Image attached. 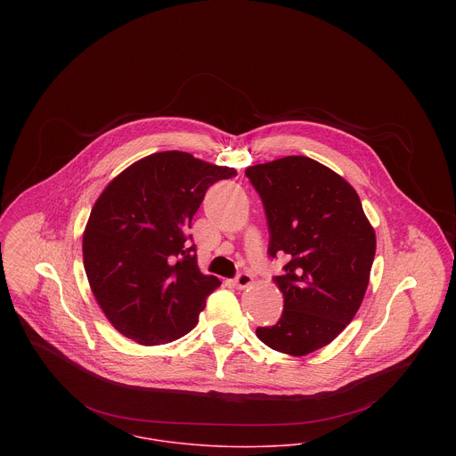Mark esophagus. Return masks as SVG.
I'll list each match as a JSON object with an SVG mask.
<instances>
[{
	"label": "esophagus",
	"instance_id": "esophagus-1",
	"mask_svg": "<svg viewBox=\"0 0 456 456\" xmlns=\"http://www.w3.org/2000/svg\"><path fill=\"white\" fill-rule=\"evenodd\" d=\"M253 284V275L248 273V272H240L237 277H235V286L239 289H244V288H249Z\"/></svg>",
	"mask_w": 456,
	"mask_h": 456
}]
</instances>
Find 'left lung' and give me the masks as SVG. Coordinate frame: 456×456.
I'll list each match as a JSON object with an SVG mask.
<instances>
[{"instance_id":"8db88e82","label":"left lung","mask_w":456,"mask_h":456,"mask_svg":"<svg viewBox=\"0 0 456 456\" xmlns=\"http://www.w3.org/2000/svg\"><path fill=\"white\" fill-rule=\"evenodd\" d=\"M268 223V255L284 256L273 282L281 320L256 328L268 347L305 356L328 346L358 313L376 255V232L360 196L338 174L307 156L246 170Z\"/></svg>"}]
</instances>
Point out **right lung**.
I'll use <instances>...</instances> for the list:
<instances>
[{"label": "right lung", "mask_w": 456, "mask_h": 456, "mask_svg": "<svg viewBox=\"0 0 456 456\" xmlns=\"http://www.w3.org/2000/svg\"><path fill=\"white\" fill-rule=\"evenodd\" d=\"M235 168L165 151L138 159L98 196L82 237L91 291L112 326L142 346L181 338L221 284L200 272L188 230L205 191Z\"/></svg>", "instance_id": "1"}]
</instances>
